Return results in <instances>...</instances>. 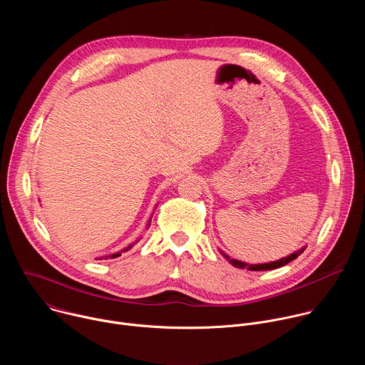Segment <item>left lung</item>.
I'll use <instances>...</instances> for the list:
<instances>
[{
	"label": "left lung",
	"instance_id": "obj_1",
	"mask_svg": "<svg viewBox=\"0 0 365 365\" xmlns=\"http://www.w3.org/2000/svg\"><path fill=\"white\" fill-rule=\"evenodd\" d=\"M303 251H304V248H302V250H299V251H296V252H293V254H290V255H287V257H284V258H282V259H277V262L266 263V264H247V263L238 262V259L230 258V257H228L227 254H224L222 251H221V254H222L227 259H230V263H231L232 266H235V267H238V269H248V270H251V272H262V270H274V269H279V267H282V266H286L287 263L293 262L294 258H297V255H300Z\"/></svg>",
	"mask_w": 365,
	"mask_h": 365
}]
</instances>
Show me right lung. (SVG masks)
<instances>
[{
    "label": "right lung",
    "instance_id": "1",
    "mask_svg": "<svg viewBox=\"0 0 365 365\" xmlns=\"http://www.w3.org/2000/svg\"><path fill=\"white\" fill-rule=\"evenodd\" d=\"M130 248H131V245H130V247H128V248H125V251H128V250H130ZM121 252H123V251H121ZM121 252H117V254H113V255H111V258H117V257H118V255H121Z\"/></svg>",
    "mask_w": 365,
    "mask_h": 365
}]
</instances>
